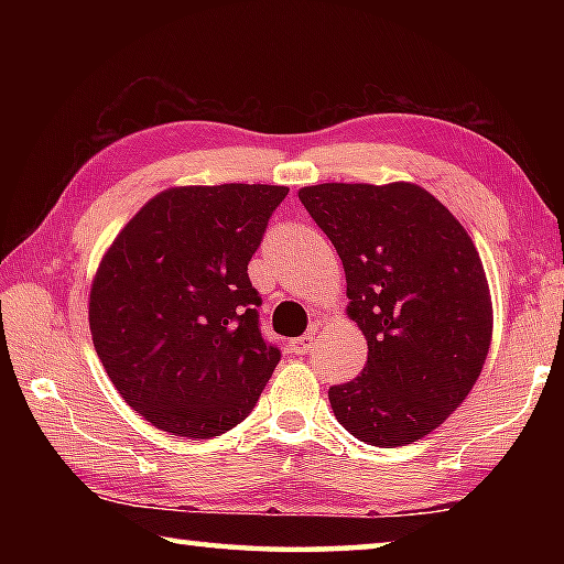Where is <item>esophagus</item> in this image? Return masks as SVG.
<instances>
[{
	"instance_id": "1",
	"label": "esophagus",
	"mask_w": 564,
	"mask_h": 564,
	"mask_svg": "<svg viewBox=\"0 0 564 564\" xmlns=\"http://www.w3.org/2000/svg\"><path fill=\"white\" fill-rule=\"evenodd\" d=\"M313 340H316V333H305V336L293 340L291 350L295 352V356H308V352L313 350Z\"/></svg>"
}]
</instances>
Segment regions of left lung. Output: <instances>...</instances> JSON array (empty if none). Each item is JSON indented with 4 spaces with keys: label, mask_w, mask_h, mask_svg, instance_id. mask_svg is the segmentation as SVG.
Masks as SVG:
<instances>
[{
    "label": "left lung",
    "mask_w": 564,
    "mask_h": 564,
    "mask_svg": "<svg viewBox=\"0 0 564 564\" xmlns=\"http://www.w3.org/2000/svg\"><path fill=\"white\" fill-rule=\"evenodd\" d=\"M301 204L346 269L348 316L368 340L358 378L328 390L358 441L400 447L470 393L492 338L482 261L460 221L415 184H318Z\"/></svg>",
    "instance_id": "left-lung-1"
}]
</instances>
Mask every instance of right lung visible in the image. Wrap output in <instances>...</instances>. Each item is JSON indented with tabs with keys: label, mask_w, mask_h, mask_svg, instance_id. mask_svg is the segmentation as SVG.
<instances>
[{
	"label": "right lung",
	"mask_w": 564,
	"mask_h": 564,
	"mask_svg": "<svg viewBox=\"0 0 564 564\" xmlns=\"http://www.w3.org/2000/svg\"><path fill=\"white\" fill-rule=\"evenodd\" d=\"M285 194L269 184L161 191L101 259L94 348L121 398L161 431L188 441L231 431L279 366L248 261Z\"/></svg>",
	"instance_id": "add662e5"
}]
</instances>
